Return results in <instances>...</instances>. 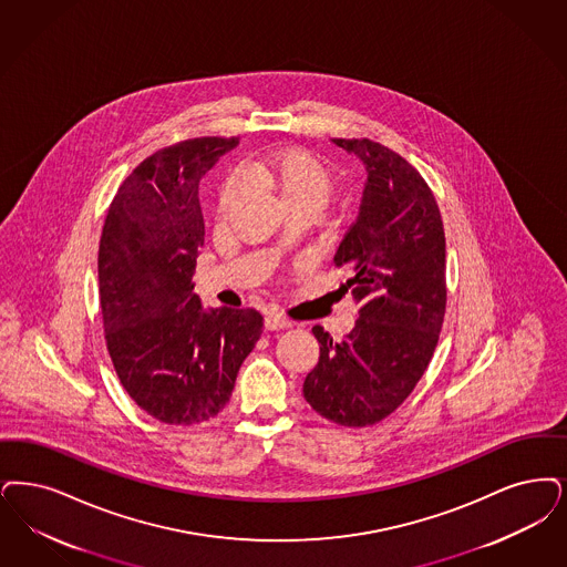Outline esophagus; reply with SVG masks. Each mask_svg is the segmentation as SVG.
<instances>
[{"label":"esophagus","mask_w":567,"mask_h":567,"mask_svg":"<svg viewBox=\"0 0 567 567\" xmlns=\"http://www.w3.org/2000/svg\"><path fill=\"white\" fill-rule=\"evenodd\" d=\"M293 322L289 320V318L282 317V315H278V312H270V315H266L264 318V327L268 329V331H278V329H289Z\"/></svg>","instance_id":"obj_1"}]
</instances>
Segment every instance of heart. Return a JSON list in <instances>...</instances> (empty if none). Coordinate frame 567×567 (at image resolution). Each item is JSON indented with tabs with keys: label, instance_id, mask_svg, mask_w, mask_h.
<instances>
[{
	"label": "heart",
	"instance_id": "b5f03b06",
	"mask_svg": "<svg viewBox=\"0 0 567 567\" xmlns=\"http://www.w3.org/2000/svg\"><path fill=\"white\" fill-rule=\"evenodd\" d=\"M243 179L272 194L287 210H320L336 189L333 171L310 152L287 150L274 152L245 166ZM240 198V183L227 182L219 194V213H227Z\"/></svg>",
	"mask_w": 567,
	"mask_h": 567
}]
</instances>
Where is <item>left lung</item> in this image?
I'll list each match as a JSON object with an SVG mask.
<instances>
[{
  "mask_svg": "<svg viewBox=\"0 0 567 567\" xmlns=\"http://www.w3.org/2000/svg\"><path fill=\"white\" fill-rule=\"evenodd\" d=\"M367 171L357 221L333 264L352 274L346 291L359 320L341 341L315 327L318 364L303 396L341 426H371L399 408L431 363L445 317V231L422 175L369 138H333Z\"/></svg>",
  "mask_w": 567,
  "mask_h": 567,
  "instance_id": "left-lung-1",
  "label": "left lung"
}]
</instances>
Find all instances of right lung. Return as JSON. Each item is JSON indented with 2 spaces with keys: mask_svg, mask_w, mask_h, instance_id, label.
<instances>
[{
  "mask_svg": "<svg viewBox=\"0 0 567 567\" xmlns=\"http://www.w3.org/2000/svg\"><path fill=\"white\" fill-rule=\"evenodd\" d=\"M236 145L204 136L143 159L120 185L101 234L107 350L131 399L164 424H200L226 408L261 336L257 310H204L192 280L204 245L198 185Z\"/></svg>",
  "mask_w": 567,
  "mask_h": 567,
  "instance_id": "1",
  "label": "right lung"
}]
</instances>
